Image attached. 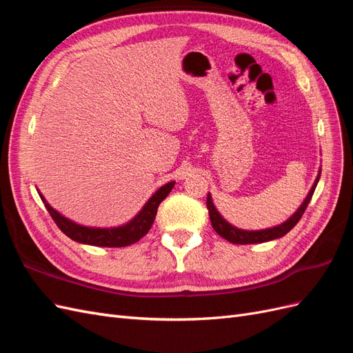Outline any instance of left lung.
<instances>
[{"instance_id": "left-lung-1", "label": "left lung", "mask_w": 353, "mask_h": 353, "mask_svg": "<svg viewBox=\"0 0 353 353\" xmlns=\"http://www.w3.org/2000/svg\"><path fill=\"white\" fill-rule=\"evenodd\" d=\"M319 176H321V170L318 172L315 183H314L312 188L309 190V193H307L306 199L303 200L301 208H299L290 218H288L285 222H283L281 225L266 228V230H259V231H248V230H240L237 227H232L230 222H227L225 219L221 216V213L216 210L215 205H213L212 196L208 194L206 205H208V209H209V218H210V222H212V227L219 234L222 239H225L227 241L234 243V244H254V243H265V241L280 239V237L285 236V234L290 231L299 221H301L302 215H303L307 205H309V201H311V199H312V194H314V191L316 188Z\"/></svg>"}]
</instances>
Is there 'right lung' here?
Returning a JSON list of instances; mask_svg holds the SVG:
<instances>
[{
	"label": "right lung",
	"instance_id": "obj_1",
	"mask_svg": "<svg viewBox=\"0 0 353 353\" xmlns=\"http://www.w3.org/2000/svg\"><path fill=\"white\" fill-rule=\"evenodd\" d=\"M174 181H170V183L160 187L156 193L147 200V203L143 206V209L137 213L135 218H132L130 222H126L125 225L114 228H92L79 225V223L63 216L56 209H52L39 191L38 194L41 200L44 201L47 210L50 212L51 218L57 223V227L61 230V232H65L69 239L82 244L99 245V248H125V245H131L140 239H143L148 232V230L152 228L159 205L166 199V196L170 193V190L174 188Z\"/></svg>",
	"mask_w": 353,
	"mask_h": 353
}]
</instances>
